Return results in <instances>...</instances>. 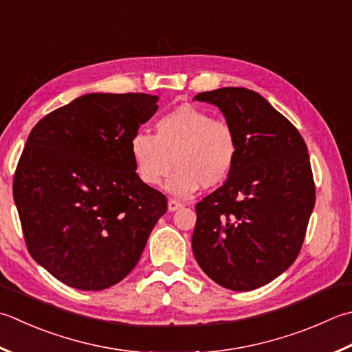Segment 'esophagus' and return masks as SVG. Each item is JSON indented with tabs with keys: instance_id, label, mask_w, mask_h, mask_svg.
Listing matches in <instances>:
<instances>
[{
	"instance_id": "obj_1",
	"label": "esophagus",
	"mask_w": 352,
	"mask_h": 352,
	"mask_svg": "<svg viewBox=\"0 0 352 352\" xmlns=\"http://www.w3.org/2000/svg\"><path fill=\"white\" fill-rule=\"evenodd\" d=\"M182 208H183L182 203H178L177 199H169V201H168V209H169V212H175V210L182 209Z\"/></svg>"
}]
</instances>
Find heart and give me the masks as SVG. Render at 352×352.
I'll list each match as a JSON object with an SVG mask.
<instances>
[{
	"label": "heart",
	"mask_w": 352,
	"mask_h": 352,
	"mask_svg": "<svg viewBox=\"0 0 352 352\" xmlns=\"http://www.w3.org/2000/svg\"><path fill=\"white\" fill-rule=\"evenodd\" d=\"M155 134L139 131L129 140L137 177L154 188L172 169L166 183L172 195L186 198L201 188L221 184L235 166L238 137L229 122L212 119L197 107L183 105L155 120Z\"/></svg>",
	"instance_id": "1"
}]
</instances>
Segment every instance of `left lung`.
I'll return each mask as SVG.
<instances>
[{
	"instance_id": "obj_1",
	"label": "left lung",
	"mask_w": 352,
	"mask_h": 352,
	"mask_svg": "<svg viewBox=\"0 0 352 352\" xmlns=\"http://www.w3.org/2000/svg\"><path fill=\"white\" fill-rule=\"evenodd\" d=\"M194 100L219 108L238 137V158L221 188L197 204L192 250L218 285L250 292L298 258L316 201L307 144L263 96L226 87Z\"/></svg>"
}]
</instances>
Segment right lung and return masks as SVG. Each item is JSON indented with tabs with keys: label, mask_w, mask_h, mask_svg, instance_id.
<instances>
[{
	"label": "right lung",
	"mask_w": 352,
	"mask_h": 352,
	"mask_svg": "<svg viewBox=\"0 0 352 352\" xmlns=\"http://www.w3.org/2000/svg\"><path fill=\"white\" fill-rule=\"evenodd\" d=\"M157 102L143 93L85 94L29 134L13 199L32 258L68 287L99 292L120 282L168 209L129 155Z\"/></svg>",
	"instance_id": "1"
}]
</instances>
